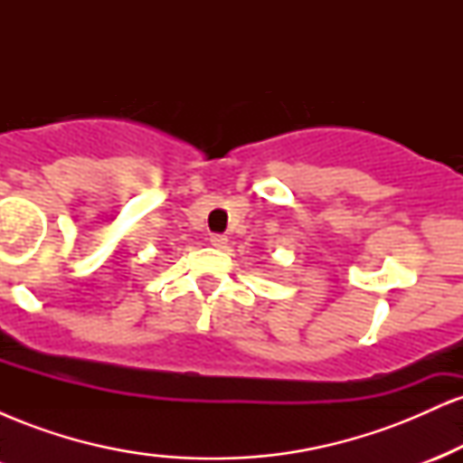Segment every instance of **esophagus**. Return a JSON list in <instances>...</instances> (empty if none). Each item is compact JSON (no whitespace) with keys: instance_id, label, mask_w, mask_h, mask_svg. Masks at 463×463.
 <instances>
[{"instance_id":"esophagus-1","label":"esophagus","mask_w":463,"mask_h":463,"mask_svg":"<svg viewBox=\"0 0 463 463\" xmlns=\"http://www.w3.org/2000/svg\"><path fill=\"white\" fill-rule=\"evenodd\" d=\"M209 241H211V246H215V248H226L228 239H226V235H211Z\"/></svg>"}]
</instances>
